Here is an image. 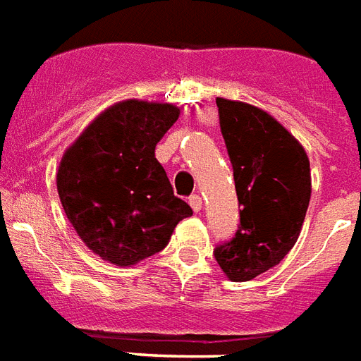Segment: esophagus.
<instances>
[{"mask_svg": "<svg viewBox=\"0 0 361 361\" xmlns=\"http://www.w3.org/2000/svg\"><path fill=\"white\" fill-rule=\"evenodd\" d=\"M188 203L190 207L194 209V212H199V210H201V204H203V199H201V195L199 194H192L188 197Z\"/></svg>", "mask_w": 361, "mask_h": 361, "instance_id": "34e87169", "label": "esophagus"}]
</instances>
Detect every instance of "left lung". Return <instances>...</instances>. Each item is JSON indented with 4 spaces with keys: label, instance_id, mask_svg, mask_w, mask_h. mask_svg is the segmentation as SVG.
I'll return each mask as SVG.
<instances>
[{
    "label": "left lung",
    "instance_id": "8db88e82",
    "mask_svg": "<svg viewBox=\"0 0 361 361\" xmlns=\"http://www.w3.org/2000/svg\"><path fill=\"white\" fill-rule=\"evenodd\" d=\"M216 104L240 224L231 240L214 247V257L227 278L250 281L276 267L298 240L311 197L310 160L267 111L226 99Z\"/></svg>",
    "mask_w": 361,
    "mask_h": 361
}]
</instances>
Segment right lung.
Here are the masks:
<instances>
[{"label": "right lung", "mask_w": 361, "mask_h": 361, "mask_svg": "<svg viewBox=\"0 0 361 361\" xmlns=\"http://www.w3.org/2000/svg\"><path fill=\"white\" fill-rule=\"evenodd\" d=\"M177 119L171 104L126 100L97 117L65 152L57 173L65 214L106 261L128 267L162 252L178 221L192 216L154 158Z\"/></svg>", "instance_id": "right-lung-1"}]
</instances>
